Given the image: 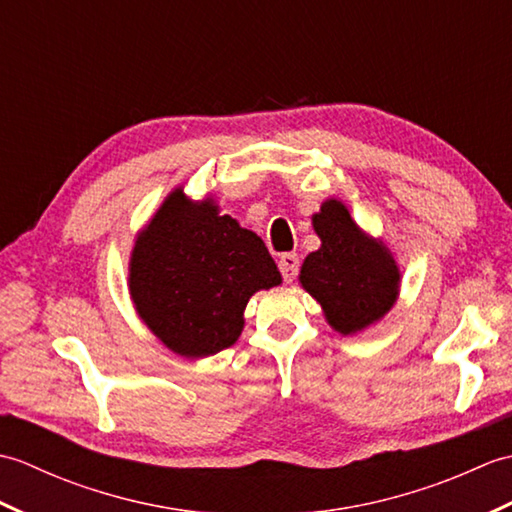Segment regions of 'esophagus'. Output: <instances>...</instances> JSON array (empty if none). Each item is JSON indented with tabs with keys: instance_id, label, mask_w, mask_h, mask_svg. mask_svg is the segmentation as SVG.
I'll use <instances>...</instances> for the list:
<instances>
[{
	"instance_id": "34e87169",
	"label": "esophagus",
	"mask_w": 512,
	"mask_h": 512,
	"mask_svg": "<svg viewBox=\"0 0 512 512\" xmlns=\"http://www.w3.org/2000/svg\"><path fill=\"white\" fill-rule=\"evenodd\" d=\"M279 270H281V277H284L286 284L295 281V277L299 273V257L295 253H284L279 257Z\"/></svg>"
}]
</instances>
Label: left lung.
Listing matches in <instances>:
<instances>
[{
	"label": "left lung",
	"mask_w": 512,
	"mask_h": 512,
	"mask_svg": "<svg viewBox=\"0 0 512 512\" xmlns=\"http://www.w3.org/2000/svg\"><path fill=\"white\" fill-rule=\"evenodd\" d=\"M312 224L321 248L303 262L301 286L321 303L336 332H361L394 306L400 281L394 257L358 231L341 202H325Z\"/></svg>",
	"instance_id": "left-lung-1"
}]
</instances>
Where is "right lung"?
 <instances>
[{
    "mask_svg": "<svg viewBox=\"0 0 512 512\" xmlns=\"http://www.w3.org/2000/svg\"><path fill=\"white\" fill-rule=\"evenodd\" d=\"M281 284L262 237L173 191L138 235L129 290L140 319L182 356L231 347L244 328L253 292Z\"/></svg>",
    "mask_w": 512,
    "mask_h": 512,
    "instance_id": "obj_1",
    "label": "right lung"
}]
</instances>
